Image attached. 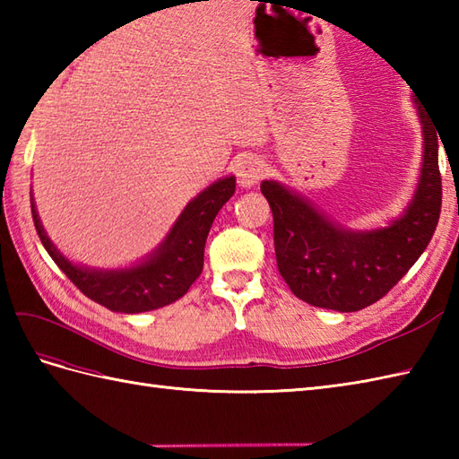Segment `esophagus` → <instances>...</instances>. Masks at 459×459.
I'll use <instances>...</instances> for the list:
<instances>
[{
	"label": "esophagus",
	"mask_w": 459,
	"mask_h": 459,
	"mask_svg": "<svg viewBox=\"0 0 459 459\" xmlns=\"http://www.w3.org/2000/svg\"><path fill=\"white\" fill-rule=\"evenodd\" d=\"M235 171L240 187H255V185L262 179L264 173V163H262L256 155H242V158L235 163Z\"/></svg>",
	"instance_id": "1"
}]
</instances>
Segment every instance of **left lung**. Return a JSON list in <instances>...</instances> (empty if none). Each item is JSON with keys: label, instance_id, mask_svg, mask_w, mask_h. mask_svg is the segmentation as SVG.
I'll use <instances>...</instances> for the list:
<instances>
[{"label": "left lung", "instance_id": "8db88e82", "mask_svg": "<svg viewBox=\"0 0 459 459\" xmlns=\"http://www.w3.org/2000/svg\"><path fill=\"white\" fill-rule=\"evenodd\" d=\"M414 102L424 134L420 181L403 217L388 227L347 230L278 181L260 183L274 217L278 270L296 298L316 307L359 311L386 296L426 250L442 211V138L424 106Z\"/></svg>", "mask_w": 459, "mask_h": 459}]
</instances>
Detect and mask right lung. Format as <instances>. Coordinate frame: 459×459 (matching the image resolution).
<instances>
[{"label": "right lung", "instance_id": "add662e5", "mask_svg": "<svg viewBox=\"0 0 459 459\" xmlns=\"http://www.w3.org/2000/svg\"><path fill=\"white\" fill-rule=\"evenodd\" d=\"M235 189L237 179L232 175L212 183L183 209L169 235L152 256L122 270H94L73 264L48 240L33 199L31 212L37 235L48 256L86 298L120 314H142L178 301L201 276L211 224L222 204L235 195Z\"/></svg>", "mask_w": 459, "mask_h": 459}]
</instances>
